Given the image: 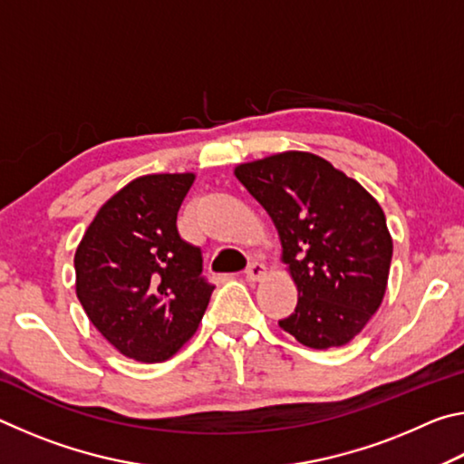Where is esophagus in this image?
<instances>
[{"label":"esophagus","mask_w":464,"mask_h":464,"mask_svg":"<svg viewBox=\"0 0 464 464\" xmlns=\"http://www.w3.org/2000/svg\"><path fill=\"white\" fill-rule=\"evenodd\" d=\"M266 274H268V270H266L264 264H260V262H251V264L247 266V270H246V278H247L249 282H257V280L266 278Z\"/></svg>","instance_id":"1"}]
</instances>
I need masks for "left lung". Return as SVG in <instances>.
Returning <instances> with one entry per match:
<instances>
[{
	"label": "left lung",
	"instance_id": "1",
	"mask_svg": "<svg viewBox=\"0 0 464 464\" xmlns=\"http://www.w3.org/2000/svg\"><path fill=\"white\" fill-rule=\"evenodd\" d=\"M235 178L270 215L298 290L295 313L278 325L313 350L350 343L387 293L392 237L381 204L309 151L239 163Z\"/></svg>",
	"mask_w": 464,
	"mask_h": 464
}]
</instances>
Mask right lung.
Listing matches in <instances>:
<instances>
[{"instance_id": "add662e5", "label": "right lung", "mask_w": 464, "mask_h": 464, "mask_svg": "<svg viewBox=\"0 0 464 464\" xmlns=\"http://www.w3.org/2000/svg\"><path fill=\"white\" fill-rule=\"evenodd\" d=\"M196 174H149L108 198L75 249V293L104 340L137 362H163L198 329L215 286L200 249L179 237Z\"/></svg>"}]
</instances>
